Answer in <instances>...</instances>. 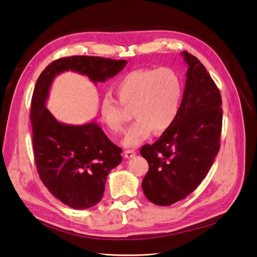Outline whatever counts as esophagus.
I'll return each instance as SVG.
<instances>
[{
    "mask_svg": "<svg viewBox=\"0 0 257 257\" xmlns=\"http://www.w3.org/2000/svg\"><path fill=\"white\" fill-rule=\"evenodd\" d=\"M135 156H136L135 150H125V152H124V157H125L126 159H131Z\"/></svg>",
    "mask_w": 257,
    "mask_h": 257,
    "instance_id": "obj_1",
    "label": "esophagus"
}]
</instances>
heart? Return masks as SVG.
Here are the masks:
<instances>
[{"instance_id":"obj_1","label":"heart","mask_w":257,"mask_h":257,"mask_svg":"<svg viewBox=\"0 0 257 257\" xmlns=\"http://www.w3.org/2000/svg\"><path fill=\"white\" fill-rule=\"evenodd\" d=\"M114 93L120 103L133 107L135 123L124 138L125 146H136L152 131L161 133L177 119L183 98V84L174 69L141 68L115 83ZM100 119L112 133H121L125 117L115 101L105 97L100 102Z\"/></svg>"}]
</instances>
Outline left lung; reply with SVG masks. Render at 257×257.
<instances>
[{
  "label": "left lung",
  "instance_id": "left-lung-1",
  "mask_svg": "<svg viewBox=\"0 0 257 257\" xmlns=\"http://www.w3.org/2000/svg\"><path fill=\"white\" fill-rule=\"evenodd\" d=\"M182 56L188 70L177 119L155 144L141 149L149 164L143 191L150 202L163 206L174 204L197 189L220 146L219 89L197 57L188 52Z\"/></svg>",
  "mask_w": 257,
  "mask_h": 257
}]
</instances>
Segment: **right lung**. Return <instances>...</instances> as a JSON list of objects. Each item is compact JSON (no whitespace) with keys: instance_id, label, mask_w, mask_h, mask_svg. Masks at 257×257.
I'll list each match as a JSON object with an SVG mask.
<instances>
[{"instance_id":"obj_1","label":"right lung","mask_w":257,"mask_h":257,"mask_svg":"<svg viewBox=\"0 0 257 257\" xmlns=\"http://www.w3.org/2000/svg\"><path fill=\"white\" fill-rule=\"evenodd\" d=\"M126 60L71 56L48 65L34 86L30 120L33 154L41 180L54 197L74 210L99 202L107 176L122 161L115 146L95 121L73 125L61 123L46 108L54 79L65 71L77 72L94 84L113 78Z\"/></svg>"}]
</instances>
